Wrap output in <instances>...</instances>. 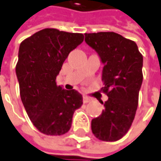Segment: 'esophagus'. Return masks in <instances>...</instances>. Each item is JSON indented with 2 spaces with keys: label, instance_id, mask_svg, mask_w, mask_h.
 Returning <instances> with one entry per match:
<instances>
[{
  "label": "esophagus",
  "instance_id": "obj_1",
  "mask_svg": "<svg viewBox=\"0 0 161 161\" xmlns=\"http://www.w3.org/2000/svg\"><path fill=\"white\" fill-rule=\"evenodd\" d=\"M91 101H92L91 99H90L89 97H87V96H84V97H83V102H84V103H90Z\"/></svg>",
  "mask_w": 161,
  "mask_h": 161
}]
</instances>
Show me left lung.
Here are the masks:
<instances>
[{"label": "left lung", "instance_id": "obj_1", "mask_svg": "<svg viewBox=\"0 0 161 161\" xmlns=\"http://www.w3.org/2000/svg\"><path fill=\"white\" fill-rule=\"evenodd\" d=\"M86 42L94 49L102 62V91L108 101L105 109L92 120V132L99 140L115 142L128 132L136 116L142 83V55L136 43L114 32L85 34Z\"/></svg>", "mask_w": 161, "mask_h": 161}]
</instances>
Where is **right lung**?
Listing matches in <instances>:
<instances>
[{"label":"right lung","mask_w":161,"mask_h":161,"mask_svg":"<svg viewBox=\"0 0 161 161\" xmlns=\"http://www.w3.org/2000/svg\"><path fill=\"white\" fill-rule=\"evenodd\" d=\"M84 37L79 33L45 28L20 43L16 65L20 97L33 125L44 135L69 132L73 114L83 104L78 92L57 86L56 76Z\"/></svg>","instance_id":"add662e5"}]
</instances>
